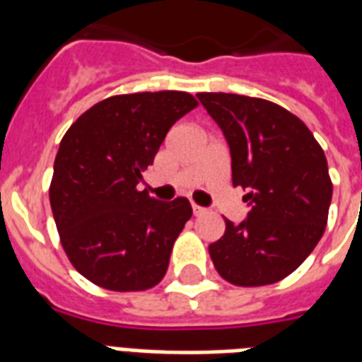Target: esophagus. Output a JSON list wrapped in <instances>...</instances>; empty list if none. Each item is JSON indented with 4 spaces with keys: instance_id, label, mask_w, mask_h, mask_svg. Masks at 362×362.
I'll list each match as a JSON object with an SVG mask.
<instances>
[{
    "instance_id": "esophagus-1",
    "label": "esophagus",
    "mask_w": 362,
    "mask_h": 362,
    "mask_svg": "<svg viewBox=\"0 0 362 362\" xmlns=\"http://www.w3.org/2000/svg\"><path fill=\"white\" fill-rule=\"evenodd\" d=\"M206 210L203 209V206H199V204H193V214L195 216H203Z\"/></svg>"
}]
</instances>
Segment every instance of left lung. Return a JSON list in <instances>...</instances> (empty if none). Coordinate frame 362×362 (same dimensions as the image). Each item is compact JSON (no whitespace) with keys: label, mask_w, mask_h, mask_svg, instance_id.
Wrapping results in <instances>:
<instances>
[{"label":"left lung","mask_w":362,"mask_h":362,"mask_svg":"<svg viewBox=\"0 0 362 362\" xmlns=\"http://www.w3.org/2000/svg\"><path fill=\"white\" fill-rule=\"evenodd\" d=\"M231 148L233 186L246 189L247 218L209 252L218 274L233 286L284 280L317 246L332 199L323 148L300 118L267 99L238 93H197Z\"/></svg>","instance_id":"8db88e82"}]
</instances>
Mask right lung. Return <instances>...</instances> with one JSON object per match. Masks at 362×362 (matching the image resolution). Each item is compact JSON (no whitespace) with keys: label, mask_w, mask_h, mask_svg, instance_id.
I'll return each instance as SVG.
<instances>
[{"label":"right lung","mask_w":362,"mask_h":362,"mask_svg":"<svg viewBox=\"0 0 362 362\" xmlns=\"http://www.w3.org/2000/svg\"><path fill=\"white\" fill-rule=\"evenodd\" d=\"M192 93L139 92L99 101L59 142L50 206L59 242L86 280L109 291H146L163 280L189 201H156L136 184L167 131L197 107Z\"/></svg>","instance_id":"1"}]
</instances>
